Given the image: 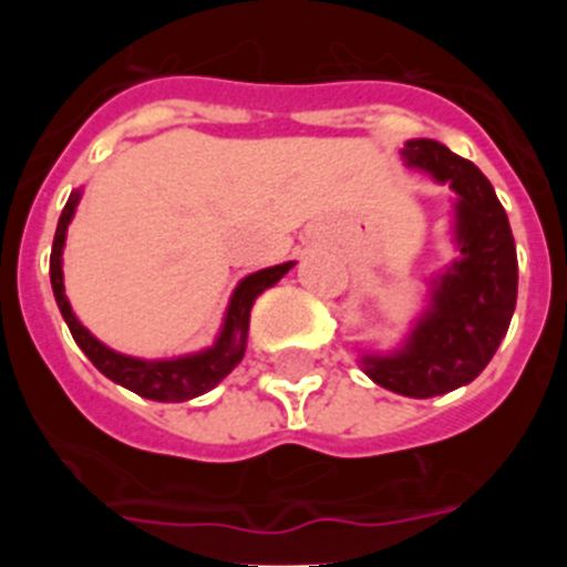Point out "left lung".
Wrapping results in <instances>:
<instances>
[{"label": "left lung", "instance_id": "1", "mask_svg": "<svg viewBox=\"0 0 567 567\" xmlns=\"http://www.w3.org/2000/svg\"><path fill=\"white\" fill-rule=\"evenodd\" d=\"M403 156L409 167L425 169L458 194L455 233L463 257L436 282L433 307L403 351L362 357V368L384 390L436 398L477 379L507 334L518 296V257L505 208L472 162L436 140L405 142Z\"/></svg>", "mask_w": 567, "mask_h": 567}]
</instances>
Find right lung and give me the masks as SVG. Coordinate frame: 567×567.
Segmentation results:
<instances>
[{
  "mask_svg": "<svg viewBox=\"0 0 567 567\" xmlns=\"http://www.w3.org/2000/svg\"><path fill=\"white\" fill-rule=\"evenodd\" d=\"M76 203L79 192H73L71 197H68L65 208H62L60 221H56L49 274L56 307H60L62 318H65L68 329H71L73 340L82 348L84 357H87L106 379H112L114 384L136 392L140 398L158 400V403H183V400L199 398V394L214 390V386L244 359V351H247L249 310L251 305H255V299L266 288L277 285L279 279L290 271L293 262L262 268V271L249 274V277L238 285L236 293H233L230 299V307H227V318L225 326H221L219 340H216V346L208 348V351L192 353V357L181 359H167V362H145V359L123 357V353L112 351L104 342L95 340V337L79 323L65 299V285H62V247H65V233L68 225H71L73 210H76Z\"/></svg>",
  "mask_w": 567,
  "mask_h": 567,
  "instance_id": "right-lung-1",
  "label": "right lung"
}]
</instances>
